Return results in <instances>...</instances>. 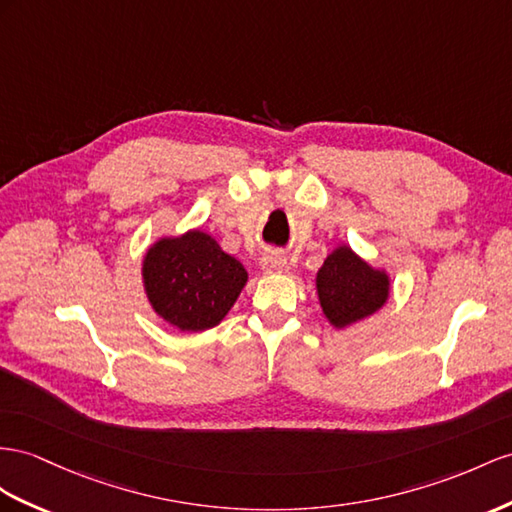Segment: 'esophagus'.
I'll return each instance as SVG.
<instances>
[{
	"label": "esophagus",
	"instance_id": "esophagus-1",
	"mask_svg": "<svg viewBox=\"0 0 512 512\" xmlns=\"http://www.w3.org/2000/svg\"><path fill=\"white\" fill-rule=\"evenodd\" d=\"M261 270L264 274H281L287 270V257L281 253H268L261 257Z\"/></svg>",
	"mask_w": 512,
	"mask_h": 512
}]
</instances>
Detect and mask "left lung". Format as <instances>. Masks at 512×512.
I'll return each instance as SVG.
<instances>
[{
	"label": "left lung",
	"mask_w": 512,
	"mask_h": 512,
	"mask_svg": "<svg viewBox=\"0 0 512 512\" xmlns=\"http://www.w3.org/2000/svg\"><path fill=\"white\" fill-rule=\"evenodd\" d=\"M389 287V274L372 268L346 244L337 246L316 274L322 313L335 329L370 318L387 303Z\"/></svg>",
	"instance_id": "1"
}]
</instances>
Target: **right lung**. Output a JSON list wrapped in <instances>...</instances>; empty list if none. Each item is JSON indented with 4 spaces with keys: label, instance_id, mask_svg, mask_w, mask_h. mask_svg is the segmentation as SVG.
I'll return each instance as SVG.
<instances>
[{
    "label": "right lung",
    "instance_id": "right-lung-1",
    "mask_svg": "<svg viewBox=\"0 0 512 512\" xmlns=\"http://www.w3.org/2000/svg\"><path fill=\"white\" fill-rule=\"evenodd\" d=\"M246 281L240 261L201 229L160 238L142 259V283L153 311L188 333L220 324Z\"/></svg>",
    "mask_w": 512,
    "mask_h": 512
}]
</instances>
